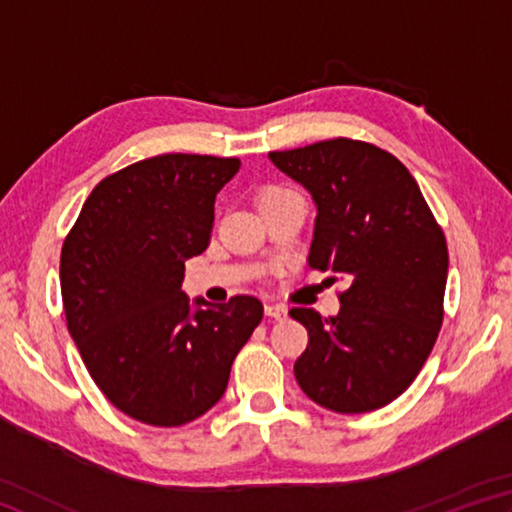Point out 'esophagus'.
Listing matches in <instances>:
<instances>
[{"instance_id":"esophagus-1","label":"esophagus","mask_w":512,"mask_h":512,"mask_svg":"<svg viewBox=\"0 0 512 512\" xmlns=\"http://www.w3.org/2000/svg\"><path fill=\"white\" fill-rule=\"evenodd\" d=\"M264 311H266V316H271V318H275V320H282V318H287V307L284 305H277V302H268V305L264 307Z\"/></svg>"}]
</instances>
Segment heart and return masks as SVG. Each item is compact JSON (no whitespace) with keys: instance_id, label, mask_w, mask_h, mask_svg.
<instances>
[{"instance_id":"obj_1","label":"heart","mask_w":512,"mask_h":512,"mask_svg":"<svg viewBox=\"0 0 512 512\" xmlns=\"http://www.w3.org/2000/svg\"><path fill=\"white\" fill-rule=\"evenodd\" d=\"M282 194H289V192H284V189H268V192L264 194V198H271V196H282Z\"/></svg>"}]
</instances>
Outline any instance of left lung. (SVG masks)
<instances>
[{
  "label": "left lung",
  "mask_w": 512,
  "mask_h": 512,
  "mask_svg": "<svg viewBox=\"0 0 512 512\" xmlns=\"http://www.w3.org/2000/svg\"><path fill=\"white\" fill-rule=\"evenodd\" d=\"M268 158L316 203L309 266L348 284L336 316L289 311L309 332L298 384L329 411L381 409L418 377L443 325V230L409 169L377 146L339 137Z\"/></svg>",
  "instance_id": "left-lung-1"
}]
</instances>
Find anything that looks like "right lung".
<instances>
[{"label":"right lung","instance_id":"obj_1","mask_svg":"<svg viewBox=\"0 0 512 512\" xmlns=\"http://www.w3.org/2000/svg\"><path fill=\"white\" fill-rule=\"evenodd\" d=\"M237 158L167 153L92 189L60 253L67 329L94 384L153 427H180L221 400L262 302L183 291L185 262L210 244L214 201Z\"/></svg>","mask_w":512,"mask_h":512}]
</instances>
